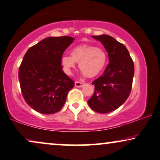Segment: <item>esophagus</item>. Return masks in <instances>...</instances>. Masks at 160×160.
Here are the masks:
<instances>
[{"label": "esophagus", "mask_w": 160, "mask_h": 160, "mask_svg": "<svg viewBox=\"0 0 160 160\" xmlns=\"http://www.w3.org/2000/svg\"><path fill=\"white\" fill-rule=\"evenodd\" d=\"M83 83L81 82H78V81H76L75 82H74V86H75L76 87H78V88H81V87L83 86Z\"/></svg>", "instance_id": "1"}]
</instances>
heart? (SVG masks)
<instances>
[{
	"label": "heart",
	"instance_id": "b5f03b06",
	"mask_svg": "<svg viewBox=\"0 0 160 160\" xmlns=\"http://www.w3.org/2000/svg\"><path fill=\"white\" fill-rule=\"evenodd\" d=\"M107 61V55L102 49L89 44H81L72 49L71 55H63L61 59L64 73L71 75L72 70L79 63V68L88 78L101 73Z\"/></svg>",
	"mask_w": 160,
	"mask_h": 160
}]
</instances>
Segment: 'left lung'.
I'll return each instance as SVG.
<instances>
[{
    "mask_svg": "<svg viewBox=\"0 0 160 160\" xmlns=\"http://www.w3.org/2000/svg\"><path fill=\"white\" fill-rule=\"evenodd\" d=\"M105 47L109 64L99 78L93 81L94 93L88 100L89 107L99 113H108L124 103L132 89L135 73L129 51L123 44L109 35L92 36Z\"/></svg>",
    "mask_w": 160,
    "mask_h": 160,
    "instance_id": "8db88e82",
    "label": "left lung"
}]
</instances>
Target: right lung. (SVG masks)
I'll use <instances>...</instances> for the list:
<instances>
[{"label": "right lung", "instance_id": "1", "mask_svg": "<svg viewBox=\"0 0 160 160\" xmlns=\"http://www.w3.org/2000/svg\"><path fill=\"white\" fill-rule=\"evenodd\" d=\"M74 39L48 37L30 48L19 69L22 96L32 109L53 114L64 105L74 81L62 71L63 52Z\"/></svg>", "mask_w": 160, "mask_h": 160}]
</instances>
